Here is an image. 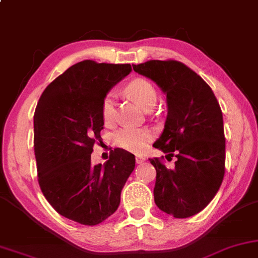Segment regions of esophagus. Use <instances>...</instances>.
Returning <instances> with one entry per match:
<instances>
[{"label": "esophagus", "instance_id": "34e87169", "mask_svg": "<svg viewBox=\"0 0 258 258\" xmlns=\"http://www.w3.org/2000/svg\"><path fill=\"white\" fill-rule=\"evenodd\" d=\"M145 159H146V158L144 157V156H136V163L137 164L144 163V161H145Z\"/></svg>", "mask_w": 258, "mask_h": 258}]
</instances>
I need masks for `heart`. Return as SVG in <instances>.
Segmentation results:
<instances>
[{
    "instance_id": "heart-1",
    "label": "heart",
    "mask_w": 258,
    "mask_h": 258,
    "mask_svg": "<svg viewBox=\"0 0 258 258\" xmlns=\"http://www.w3.org/2000/svg\"><path fill=\"white\" fill-rule=\"evenodd\" d=\"M125 93L135 99L143 108L147 109L156 104L157 92L153 85L146 79H135L130 81L125 87ZM101 119L106 126L112 125L114 121V97L112 93L105 95L101 102ZM153 133L145 127H125L118 131L113 137L114 145L132 153H142L147 149Z\"/></svg>"
}]
</instances>
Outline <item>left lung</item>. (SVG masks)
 <instances>
[{
    "label": "left lung",
    "instance_id": "left-lung-1",
    "mask_svg": "<svg viewBox=\"0 0 258 258\" xmlns=\"http://www.w3.org/2000/svg\"><path fill=\"white\" fill-rule=\"evenodd\" d=\"M132 66L166 94V121L153 146L167 153V160L173 154L177 158L173 169L159 158L149 159L157 171L154 202L173 217H191L214 199L224 178L222 109L210 86L179 61L150 60Z\"/></svg>",
    "mask_w": 258,
    "mask_h": 258
}]
</instances>
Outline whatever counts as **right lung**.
<instances>
[{
    "label": "right lung",
    "instance_id": "obj_1",
    "mask_svg": "<svg viewBox=\"0 0 258 258\" xmlns=\"http://www.w3.org/2000/svg\"><path fill=\"white\" fill-rule=\"evenodd\" d=\"M130 63L85 60L47 86L34 114V152L41 191L55 211L84 225L114 214L136 158L115 149L104 165L91 154L104 128L101 102L130 74Z\"/></svg>",
    "mask_w": 258,
    "mask_h": 258
}]
</instances>
